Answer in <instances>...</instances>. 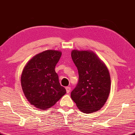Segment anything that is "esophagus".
<instances>
[{
	"mask_svg": "<svg viewBox=\"0 0 135 135\" xmlns=\"http://www.w3.org/2000/svg\"><path fill=\"white\" fill-rule=\"evenodd\" d=\"M65 89H66V91H67V94H68V93L70 92V90H71V88H70V87H66Z\"/></svg>",
	"mask_w": 135,
	"mask_h": 135,
	"instance_id": "obj_1",
	"label": "esophagus"
}]
</instances>
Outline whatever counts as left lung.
<instances>
[{"instance_id": "8db88e82", "label": "left lung", "mask_w": 135, "mask_h": 135, "mask_svg": "<svg viewBox=\"0 0 135 135\" xmlns=\"http://www.w3.org/2000/svg\"><path fill=\"white\" fill-rule=\"evenodd\" d=\"M72 60L78 70L79 81L71 97L81 112L86 114L100 110L110 93L111 78L105 63L89 50H72Z\"/></svg>"}]
</instances>
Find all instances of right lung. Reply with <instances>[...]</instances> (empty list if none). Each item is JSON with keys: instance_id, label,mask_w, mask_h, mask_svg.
Instances as JSON below:
<instances>
[{"instance_id": "right-lung-1", "label": "right lung", "mask_w": 135, "mask_h": 135, "mask_svg": "<svg viewBox=\"0 0 135 135\" xmlns=\"http://www.w3.org/2000/svg\"><path fill=\"white\" fill-rule=\"evenodd\" d=\"M62 52L48 49L34 56L22 70L21 83L26 98L32 105L46 110L66 94L55 71Z\"/></svg>"}]
</instances>
